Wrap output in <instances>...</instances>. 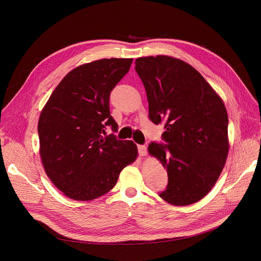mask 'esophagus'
<instances>
[{"label": "esophagus", "mask_w": 261, "mask_h": 261, "mask_svg": "<svg viewBox=\"0 0 261 261\" xmlns=\"http://www.w3.org/2000/svg\"><path fill=\"white\" fill-rule=\"evenodd\" d=\"M137 150H138V154L140 156H145L146 155V146L145 145H142V144H139L137 146Z\"/></svg>", "instance_id": "34e87169"}]
</instances>
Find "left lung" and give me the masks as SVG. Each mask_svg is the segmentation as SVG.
<instances>
[{"label":"left lung","instance_id":"8db88e82","mask_svg":"<svg viewBox=\"0 0 261 261\" xmlns=\"http://www.w3.org/2000/svg\"><path fill=\"white\" fill-rule=\"evenodd\" d=\"M148 101V119L164 123L162 139L148 152L167 170L159 196L174 205L203 198L216 184L228 154V117L222 99L191 65L167 56L135 61Z\"/></svg>","mask_w":261,"mask_h":261}]
</instances>
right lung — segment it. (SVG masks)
<instances>
[{
  "label": "right lung",
  "mask_w": 261,
  "mask_h": 261,
  "mask_svg": "<svg viewBox=\"0 0 261 261\" xmlns=\"http://www.w3.org/2000/svg\"><path fill=\"white\" fill-rule=\"evenodd\" d=\"M133 59H103L70 71L53 92L38 122L40 156L47 176L74 200L95 199L113 189L121 171L135 161L132 140L105 135L118 124L109 97Z\"/></svg>",
  "instance_id": "add662e5"
}]
</instances>
